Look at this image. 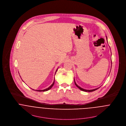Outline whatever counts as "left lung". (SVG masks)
<instances>
[{
  "label": "left lung",
  "mask_w": 126,
  "mask_h": 126,
  "mask_svg": "<svg viewBox=\"0 0 126 126\" xmlns=\"http://www.w3.org/2000/svg\"><path fill=\"white\" fill-rule=\"evenodd\" d=\"M106 39H107V36H106ZM74 81H75V85H76V86L78 88H79V89H80L81 91H84V92H93V91H96V90H97V89H98L99 88H97V89H93V90H85V89H82V88H81L77 84V83H76V82H75V79H74Z\"/></svg>",
  "instance_id": "1"
}]
</instances>
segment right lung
<instances>
[{
	"mask_svg": "<svg viewBox=\"0 0 126 126\" xmlns=\"http://www.w3.org/2000/svg\"><path fill=\"white\" fill-rule=\"evenodd\" d=\"M57 69L56 70V72H55V74H56V72H57ZM54 82H55V79H54V81H53L52 84L51 86H50L48 88H47L46 89H45V90H36V91L33 90V89H32V90H34V91H37V92H46V91H48L49 90H50V89L53 87V85H54Z\"/></svg>",
	"mask_w": 126,
	"mask_h": 126,
	"instance_id": "right-lung-1",
	"label": "right lung"
}]
</instances>
